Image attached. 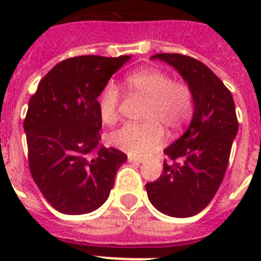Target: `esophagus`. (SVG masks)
<instances>
[{
    "instance_id": "34e87169",
    "label": "esophagus",
    "mask_w": 261,
    "mask_h": 261,
    "mask_svg": "<svg viewBox=\"0 0 261 261\" xmlns=\"http://www.w3.org/2000/svg\"><path fill=\"white\" fill-rule=\"evenodd\" d=\"M128 162H130V163H141L142 159L141 158H137V156L128 155Z\"/></svg>"
}]
</instances>
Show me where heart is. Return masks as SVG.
Listing matches in <instances>:
<instances>
[{"mask_svg": "<svg viewBox=\"0 0 261 261\" xmlns=\"http://www.w3.org/2000/svg\"><path fill=\"white\" fill-rule=\"evenodd\" d=\"M128 89L147 99L145 119L141 124L128 123L111 133V144L130 155L141 156L158 149L165 141V130L179 132L192 117L195 100L192 90L183 81H172L170 74L158 69H144L128 75ZM120 94L110 82L96 99L99 116L105 124L117 120Z\"/></svg>", "mask_w": 261, "mask_h": 261, "instance_id": "obj_1", "label": "heart"}]
</instances>
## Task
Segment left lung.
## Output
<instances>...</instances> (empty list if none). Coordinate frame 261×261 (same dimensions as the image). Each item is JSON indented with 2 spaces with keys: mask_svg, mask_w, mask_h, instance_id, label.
Returning <instances> with one entry per match:
<instances>
[{
  "mask_svg": "<svg viewBox=\"0 0 261 261\" xmlns=\"http://www.w3.org/2000/svg\"><path fill=\"white\" fill-rule=\"evenodd\" d=\"M176 69L191 87L193 116L186 132L163 150L162 175L146 184L147 197L161 213L176 218L196 216L206 208L225 176L238 133L231 93L199 60L179 53L151 56Z\"/></svg>",
  "mask_w": 261,
  "mask_h": 261,
  "instance_id": "1",
  "label": "left lung"
}]
</instances>
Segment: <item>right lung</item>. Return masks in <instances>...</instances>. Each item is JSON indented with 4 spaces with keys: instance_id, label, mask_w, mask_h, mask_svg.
Returning <instances> with one entry per match:
<instances>
[{
    "instance_id": "obj_1",
    "label": "right lung",
    "mask_w": 261,
    "mask_h": 261,
    "mask_svg": "<svg viewBox=\"0 0 261 261\" xmlns=\"http://www.w3.org/2000/svg\"><path fill=\"white\" fill-rule=\"evenodd\" d=\"M132 56H78L53 66L39 82L23 123L32 179L64 214L102 206L126 155L99 144L102 119L96 99Z\"/></svg>"
}]
</instances>
